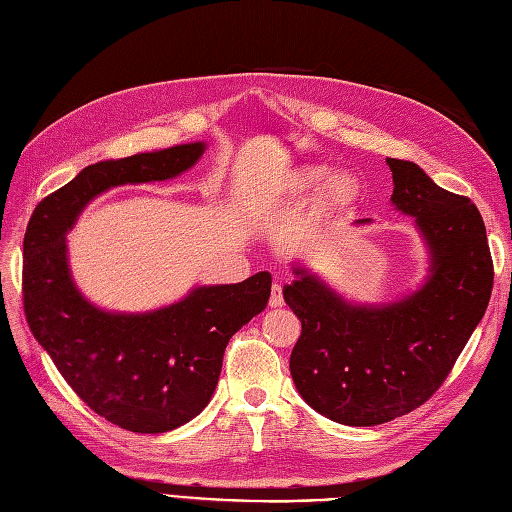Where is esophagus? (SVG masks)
I'll return each instance as SVG.
<instances>
[{"label": "esophagus", "instance_id": "34e87169", "mask_svg": "<svg viewBox=\"0 0 512 512\" xmlns=\"http://www.w3.org/2000/svg\"><path fill=\"white\" fill-rule=\"evenodd\" d=\"M269 305H271V307H282V305H284V294H282V286H280V284H273Z\"/></svg>", "mask_w": 512, "mask_h": 512}]
</instances>
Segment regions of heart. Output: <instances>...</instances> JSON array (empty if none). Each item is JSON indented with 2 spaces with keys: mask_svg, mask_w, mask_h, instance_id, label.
Segmentation results:
<instances>
[{
  "mask_svg": "<svg viewBox=\"0 0 512 512\" xmlns=\"http://www.w3.org/2000/svg\"><path fill=\"white\" fill-rule=\"evenodd\" d=\"M314 194V211L318 215H335L359 203L361 181L348 170H331L320 162H303L294 166L284 179V190L292 196Z\"/></svg>",
  "mask_w": 512,
  "mask_h": 512,
  "instance_id": "b5f03b06",
  "label": "heart"
}]
</instances>
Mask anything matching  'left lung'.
I'll return each mask as SVG.
<instances>
[{
    "label": "left lung",
    "mask_w": 512,
    "mask_h": 512,
    "mask_svg": "<svg viewBox=\"0 0 512 512\" xmlns=\"http://www.w3.org/2000/svg\"><path fill=\"white\" fill-rule=\"evenodd\" d=\"M386 164L391 205L414 218L427 247L425 282L395 301L354 303L297 262L284 286L303 327L290 354L294 386L316 412L350 427L389 423L425 404L483 320L493 288L487 230L470 198L446 192L414 162Z\"/></svg>",
    "instance_id": "1"
}]
</instances>
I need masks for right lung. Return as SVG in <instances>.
<instances>
[{
    "instance_id": "1",
    "label": "right lung",
    "mask_w": 512,
    "mask_h": 512,
    "mask_svg": "<svg viewBox=\"0 0 512 512\" xmlns=\"http://www.w3.org/2000/svg\"><path fill=\"white\" fill-rule=\"evenodd\" d=\"M205 149L200 141L91 164L46 196L27 224L23 303L29 329L91 410L134 433L177 429L205 410L228 339L269 303L271 273L239 284L194 286L151 312H108L76 286L66 235L100 194L179 177Z\"/></svg>"
}]
</instances>
